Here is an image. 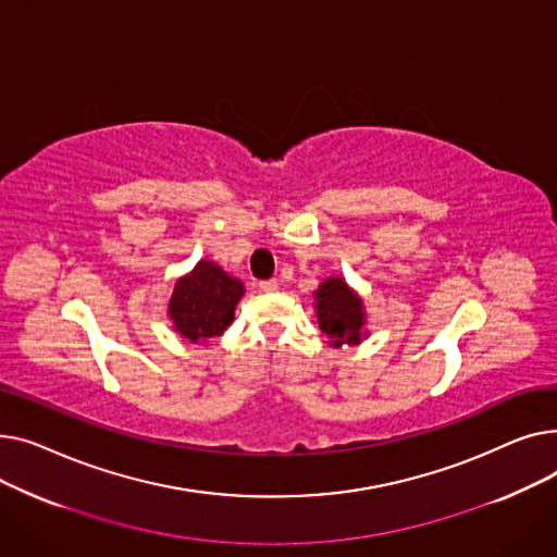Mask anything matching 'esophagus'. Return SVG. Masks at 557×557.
<instances>
[{"label":"esophagus","mask_w":557,"mask_h":557,"mask_svg":"<svg viewBox=\"0 0 557 557\" xmlns=\"http://www.w3.org/2000/svg\"><path fill=\"white\" fill-rule=\"evenodd\" d=\"M259 288L263 290V294H275L280 284L275 280H263V282H259Z\"/></svg>","instance_id":"esophagus-1"}]
</instances>
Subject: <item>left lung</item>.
Returning <instances> with one entry per match:
<instances>
[{
    "instance_id": "left-lung-1",
    "label": "left lung",
    "mask_w": 557,
    "mask_h": 557,
    "mask_svg": "<svg viewBox=\"0 0 557 557\" xmlns=\"http://www.w3.org/2000/svg\"><path fill=\"white\" fill-rule=\"evenodd\" d=\"M318 325L334 347L357 345L363 338V300L345 284L343 277H327L313 294Z\"/></svg>"
}]
</instances>
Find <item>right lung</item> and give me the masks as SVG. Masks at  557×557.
Wrapping results in <instances>:
<instances>
[{"label": "right lung", "mask_w": 557, "mask_h": 557, "mask_svg": "<svg viewBox=\"0 0 557 557\" xmlns=\"http://www.w3.org/2000/svg\"><path fill=\"white\" fill-rule=\"evenodd\" d=\"M244 290L237 277L227 275L214 261L200 259L194 271L173 286L169 300L173 330L191 343H212L230 327Z\"/></svg>", "instance_id": "right-lung-1"}]
</instances>
